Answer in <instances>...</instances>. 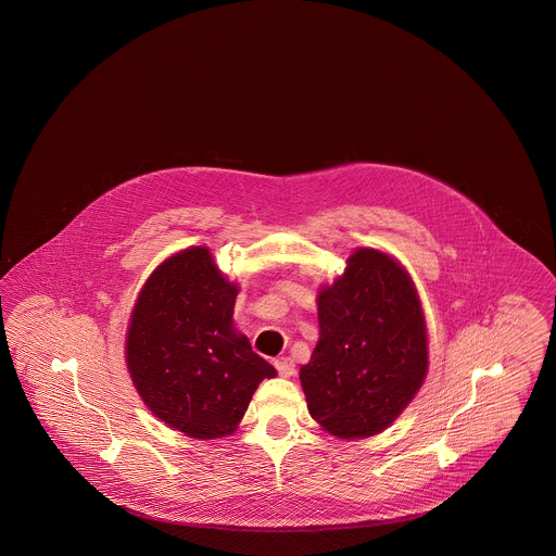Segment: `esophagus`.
<instances>
[{"instance_id":"esophagus-1","label":"esophagus","mask_w":556,"mask_h":556,"mask_svg":"<svg viewBox=\"0 0 556 556\" xmlns=\"http://www.w3.org/2000/svg\"><path fill=\"white\" fill-rule=\"evenodd\" d=\"M275 367H277L281 377H291V375L295 372V365H293V361H291V358H287V356L277 358V361H275Z\"/></svg>"}]
</instances>
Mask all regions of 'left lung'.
I'll return each mask as SVG.
<instances>
[{
    "label": "left lung",
    "instance_id": "obj_1",
    "mask_svg": "<svg viewBox=\"0 0 556 556\" xmlns=\"http://www.w3.org/2000/svg\"><path fill=\"white\" fill-rule=\"evenodd\" d=\"M316 303L320 338L300 369L309 416L332 437H375L397 420L428 372L418 289L395 256L361 247Z\"/></svg>",
    "mask_w": 556,
    "mask_h": 556
}]
</instances>
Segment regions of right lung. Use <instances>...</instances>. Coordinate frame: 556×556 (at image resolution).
Masks as SVG:
<instances>
[{"mask_svg": "<svg viewBox=\"0 0 556 556\" xmlns=\"http://www.w3.org/2000/svg\"><path fill=\"white\" fill-rule=\"evenodd\" d=\"M238 291L207 247L170 254L138 291L126 367L144 405L186 437L235 434L258 383L277 375L236 330Z\"/></svg>", "mask_w": 556, "mask_h": 556, "instance_id": "obj_1", "label": "right lung"}]
</instances>
